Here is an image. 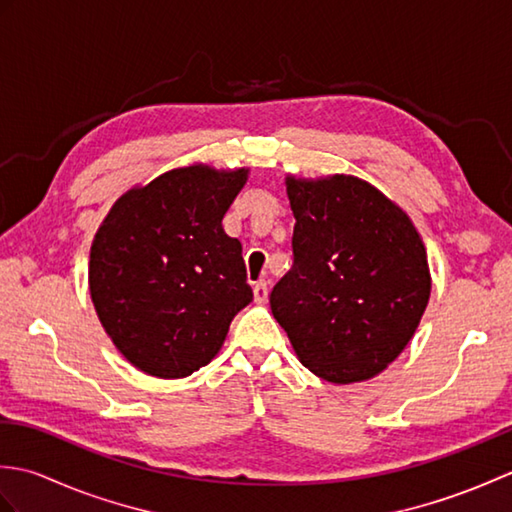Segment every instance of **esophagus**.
Masks as SVG:
<instances>
[{"instance_id": "1", "label": "esophagus", "mask_w": 512, "mask_h": 512, "mask_svg": "<svg viewBox=\"0 0 512 512\" xmlns=\"http://www.w3.org/2000/svg\"><path fill=\"white\" fill-rule=\"evenodd\" d=\"M253 297L257 303H266L268 301V284L266 281H257L253 286Z\"/></svg>"}]
</instances>
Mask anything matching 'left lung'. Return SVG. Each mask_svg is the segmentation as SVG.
Returning <instances> with one entry per match:
<instances>
[{
    "label": "left lung",
    "instance_id": "obj_1",
    "mask_svg": "<svg viewBox=\"0 0 512 512\" xmlns=\"http://www.w3.org/2000/svg\"><path fill=\"white\" fill-rule=\"evenodd\" d=\"M292 268L270 310L301 363L330 383L367 380L394 361L429 303L431 277L409 217L354 176L286 180Z\"/></svg>",
    "mask_w": 512,
    "mask_h": 512
}]
</instances>
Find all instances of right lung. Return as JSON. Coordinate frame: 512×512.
Masks as SVG:
<instances>
[{"label": "right lung", "instance_id": "1", "mask_svg": "<svg viewBox=\"0 0 512 512\" xmlns=\"http://www.w3.org/2000/svg\"><path fill=\"white\" fill-rule=\"evenodd\" d=\"M246 169H173L127 191L94 237L90 295L134 367L184 378L220 352L235 314L253 301L239 239L224 213Z\"/></svg>", "mask_w": 512, "mask_h": 512}]
</instances>
